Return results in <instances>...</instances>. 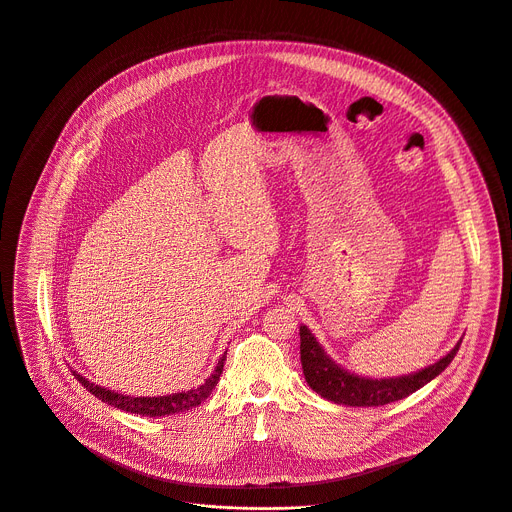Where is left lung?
I'll list each match as a JSON object with an SVG mask.
<instances>
[{"label": "left lung", "instance_id": "obj_1", "mask_svg": "<svg viewBox=\"0 0 512 512\" xmlns=\"http://www.w3.org/2000/svg\"><path fill=\"white\" fill-rule=\"evenodd\" d=\"M459 345L461 341L443 359L421 371H416L412 376L390 380H367L341 369L335 361L324 355L314 335L306 327H300V359L308 386L322 398L345 406H384L406 398L408 394L416 392L418 388H423L433 378H437L451 363V359L459 351Z\"/></svg>", "mask_w": 512, "mask_h": 512}]
</instances>
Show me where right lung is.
I'll list each match as a JSON object with an SVG mask.
<instances>
[{
	"instance_id": "add662e5",
	"label": "right lung",
	"mask_w": 512,
	"mask_h": 512,
	"mask_svg": "<svg viewBox=\"0 0 512 512\" xmlns=\"http://www.w3.org/2000/svg\"><path fill=\"white\" fill-rule=\"evenodd\" d=\"M224 355L222 359L218 361L214 374L196 390H190V392H179V394H171V396H159V398H132V396H124V394H118V392H112V390H106V388H100L96 384L87 382L83 376L75 374L73 376L77 378V382L87 390L94 394L96 398H100L102 402L114 406V408H120V410H126V412H134V414H143V416H169V414H177V412H185L190 408H196L198 404H202L210 394L212 390L216 388L218 380H220V374H222V367H224Z\"/></svg>"
}]
</instances>
